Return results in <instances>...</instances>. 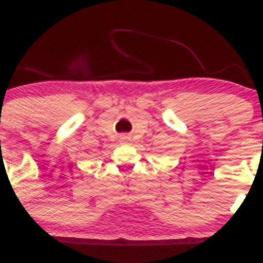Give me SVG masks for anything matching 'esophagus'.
<instances>
[{
    "label": "esophagus",
    "instance_id": "obj_1",
    "mask_svg": "<svg viewBox=\"0 0 263 263\" xmlns=\"http://www.w3.org/2000/svg\"><path fill=\"white\" fill-rule=\"evenodd\" d=\"M126 140H127V137H126V136H122L121 141H126Z\"/></svg>",
    "mask_w": 263,
    "mask_h": 263
}]
</instances>
